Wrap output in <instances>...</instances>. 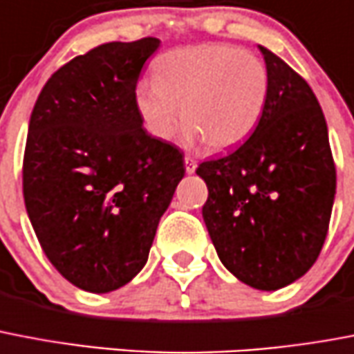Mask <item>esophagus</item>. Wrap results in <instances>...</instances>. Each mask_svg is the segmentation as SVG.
<instances>
[{
    "instance_id": "1",
    "label": "esophagus",
    "mask_w": 354,
    "mask_h": 354,
    "mask_svg": "<svg viewBox=\"0 0 354 354\" xmlns=\"http://www.w3.org/2000/svg\"><path fill=\"white\" fill-rule=\"evenodd\" d=\"M185 168H186V174H194L195 168H197V162H195L192 157H185Z\"/></svg>"
}]
</instances>
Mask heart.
Listing matches in <instances>:
<instances>
[{"mask_svg":"<svg viewBox=\"0 0 354 354\" xmlns=\"http://www.w3.org/2000/svg\"><path fill=\"white\" fill-rule=\"evenodd\" d=\"M270 75L254 53L226 44L168 50L153 64V80H142L135 106L146 131L166 140L185 122L183 140L225 151L245 142L263 118Z\"/></svg>","mask_w":354,"mask_h":354,"instance_id":"b5f03b06","label":"heart"}]
</instances>
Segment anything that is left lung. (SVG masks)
<instances>
[{"label":"left lung","mask_w":354,"mask_h":354,"mask_svg":"<svg viewBox=\"0 0 354 354\" xmlns=\"http://www.w3.org/2000/svg\"><path fill=\"white\" fill-rule=\"evenodd\" d=\"M267 109L248 140L199 164L208 186L203 219L221 263L257 290L301 278L324 247L336 194L329 133L309 84L259 45Z\"/></svg>","instance_id":"1"}]
</instances>
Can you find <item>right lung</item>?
I'll use <instances>...</instances> for the list:
<instances>
[{"mask_svg":"<svg viewBox=\"0 0 354 354\" xmlns=\"http://www.w3.org/2000/svg\"><path fill=\"white\" fill-rule=\"evenodd\" d=\"M160 39L111 41L76 56L39 93L24 157V197L45 256L67 281L111 292L148 261L185 177L171 144L148 135L138 75Z\"/></svg>","mask_w":354,"mask_h":354,"instance_id":"1","label":"right lung"}]
</instances>
